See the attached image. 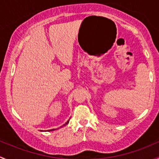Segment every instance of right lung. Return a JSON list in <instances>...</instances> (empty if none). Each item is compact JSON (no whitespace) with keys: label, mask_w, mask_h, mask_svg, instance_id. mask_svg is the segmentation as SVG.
<instances>
[{"label":"right lung","mask_w":159,"mask_h":159,"mask_svg":"<svg viewBox=\"0 0 159 159\" xmlns=\"http://www.w3.org/2000/svg\"><path fill=\"white\" fill-rule=\"evenodd\" d=\"M69 121H70V119H69V120L67 121V122H66V123H65V124H64V125H66V124H68ZM53 130H54V129H50V130H49V131H53Z\"/></svg>","instance_id":"add662e5"}]
</instances>
